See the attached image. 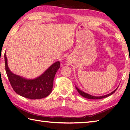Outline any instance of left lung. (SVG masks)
Returning a JSON list of instances; mask_svg holds the SVG:
<instances>
[{
	"instance_id": "obj_1",
	"label": "left lung",
	"mask_w": 130,
	"mask_h": 130,
	"mask_svg": "<svg viewBox=\"0 0 130 130\" xmlns=\"http://www.w3.org/2000/svg\"><path fill=\"white\" fill-rule=\"evenodd\" d=\"M76 88L77 90L78 93L80 94L81 96H82L83 97H84V98H85L89 99H101L107 98V97L111 95V94H112L113 93H115V92L116 91V89H117V88H116L115 90H114L112 92H111V93H110L108 94H106V95L102 96H93L91 95V94H89L87 93H85V92H83L82 91H81V90L79 89L77 87H76Z\"/></svg>"
}]
</instances>
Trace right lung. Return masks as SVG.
<instances>
[{
    "mask_svg": "<svg viewBox=\"0 0 130 130\" xmlns=\"http://www.w3.org/2000/svg\"><path fill=\"white\" fill-rule=\"evenodd\" d=\"M5 69L8 80L14 91L17 94L30 99L46 98L52 92L54 76L60 67L59 61L52 64L40 76L34 79H26L11 72L4 54Z\"/></svg>",
    "mask_w": 130,
    "mask_h": 130,
    "instance_id": "add662e5",
    "label": "right lung"
}]
</instances>
